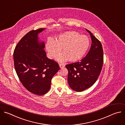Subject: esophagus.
I'll return each instance as SVG.
<instances>
[{
    "label": "esophagus",
    "mask_w": 125,
    "mask_h": 125,
    "mask_svg": "<svg viewBox=\"0 0 125 125\" xmlns=\"http://www.w3.org/2000/svg\"><path fill=\"white\" fill-rule=\"evenodd\" d=\"M59 67L60 68H64L65 67V64H59Z\"/></svg>",
    "instance_id": "esophagus-1"
}]
</instances>
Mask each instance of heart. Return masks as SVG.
Here are the masks:
<instances>
[{"label": "heart", "mask_w": 125, "mask_h": 125, "mask_svg": "<svg viewBox=\"0 0 125 125\" xmlns=\"http://www.w3.org/2000/svg\"><path fill=\"white\" fill-rule=\"evenodd\" d=\"M89 44V39L87 36L70 31L59 35L55 41L49 40L46 48L51 58L57 56L62 49L63 53L58 57L57 60L64 62L68 59L70 62H75L84 55Z\"/></svg>", "instance_id": "b5f03b06"}]
</instances>
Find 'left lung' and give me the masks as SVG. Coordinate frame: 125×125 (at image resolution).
<instances>
[{"label": "left lung", "mask_w": 125, "mask_h": 125, "mask_svg": "<svg viewBox=\"0 0 125 125\" xmlns=\"http://www.w3.org/2000/svg\"><path fill=\"white\" fill-rule=\"evenodd\" d=\"M89 33L92 40L90 51L80 62L67 64L68 81L71 88L81 92L91 87L97 81L102 71L104 62V53L100 41L92 33Z\"/></svg>", "instance_id": "obj_1"}]
</instances>
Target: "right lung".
I'll use <instances>...</instances> for the list:
<instances>
[{"label": "right lung", "instance_id": "obj_1", "mask_svg": "<svg viewBox=\"0 0 125 125\" xmlns=\"http://www.w3.org/2000/svg\"><path fill=\"white\" fill-rule=\"evenodd\" d=\"M45 29L27 33L18 43L13 54L15 70L21 83L37 95L49 91L52 79L60 69L57 62L47 57L45 43L39 40L38 34Z\"/></svg>", "mask_w": 125, "mask_h": 125}]
</instances>
